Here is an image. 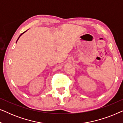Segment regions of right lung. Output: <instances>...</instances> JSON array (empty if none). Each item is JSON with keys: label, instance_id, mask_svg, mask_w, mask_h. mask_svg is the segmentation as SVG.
<instances>
[{"label": "right lung", "instance_id": "add662e5", "mask_svg": "<svg viewBox=\"0 0 123 123\" xmlns=\"http://www.w3.org/2000/svg\"><path fill=\"white\" fill-rule=\"evenodd\" d=\"M24 32H23V33H24ZM23 33H22V34H21V35H20V36H19V37H20V36H21V35H22Z\"/></svg>", "mask_w": 123, "mask_h": 123}]
</instances>
